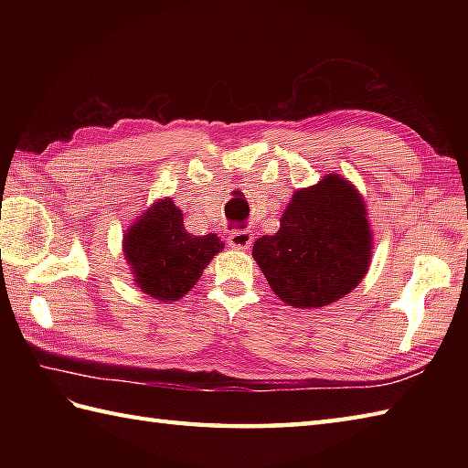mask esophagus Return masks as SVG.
<instances>
[{
	"mask_svg": "<svg viewBox=\"0 0 468 468\" xmlns=\"http://www.w3.org/2000/svg\"><path fill=\"white\" fill-rule=\"evenodd\" d=\"M253 243V233L247 231V229H237L231 235H229V245L233 250H250Z\"/></svg>",
	"mask_w": 468,
	"mask_h": 468,
	"instance_id": "34e87169",
	"label": "esophagus"
}]
</instances>
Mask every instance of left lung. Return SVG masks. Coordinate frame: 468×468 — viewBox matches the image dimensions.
<instances>
[{"instance_id": "obj_1", "label": "left lung", "mask_w": 468, "mask_h": 468, "mask_svg": "<svg viewBox=\"0 0 468 468\" xmlns=\"http://www.w3.org/2000/svg\"><path fill=\"white\" fill-rule=\"evenodd\" d=\"M280 231L263 235L253 257L282 302L324 307L364 280L372 257L366 205L350 181L325 175L295 191L282 215Z\"/></svg>"}]
</instances>
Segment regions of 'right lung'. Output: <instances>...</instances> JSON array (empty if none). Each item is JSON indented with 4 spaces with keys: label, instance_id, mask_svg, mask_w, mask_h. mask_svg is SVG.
I'll return each mask as SVG.
<instances>
[{
    "label": "right lung",
    "instance_id": "obj_1",
    "mask_svg": "<svg viewBox=\"0 0 468 468\" xmlns=\"http://www.w3.org/2000/svg\"><path fill=\"white\" fill-rule=\"evenodd\" d=\"M223 250L215 233H186L173 198L156 201L124 233V255L138 290L161 302H176L193 290L213 255Z\"/></svg>",
    "mask_w": 468,
    "mask_h": 468
}]
</instances>
